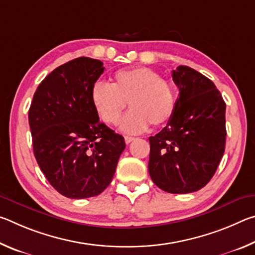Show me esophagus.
<instances>
[{
    "mask_svg": "<svg viewBox=\"0 0 255 255\" xmlns=\"http://www.w3.org/2000/svg\"><path fill=\"white\" fill-rule=\"evenodd\" d=\"M133 139H135V138L130 137V136H126V137H125V141H126V144H130Z\"/></svg>",
    "mask_w": 255,
    "mask_h": 255,
    "instance_id": "esophagus-1",
    "label": "esophagus"
}]
</instances>
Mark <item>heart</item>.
Masks as SVG:
<instances>
[{
  "label": "heart",
  "mask_w": 255,
  "mask_h": 255,
  "mask_svg": "<svg viewBox=\"0 0 255 255\" xmlns=\"http://www.w3.org/2000/svg\"><path fill=\"white\" fill-rule=\"evenodd\" d=\"M91 98L100 118L108 125H117L129 102L131 111L122 122V130L127 133L144 131L166 125L176 109V90L173 83L148 67L119 70L114 74V83L97 82Z\"/></svg>",
  "instance_id": "1"
}]
</instances>
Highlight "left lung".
I'll list each match as a JSON object with an SVG mask.
<instances>
[{"label": "left lung", "instance_id": "left-lung-1", "mask_svg": "<svg viewBox=\"0 0 255 255\" xmlns=\"http://www.w3.org/2000/svg\"><path fill=\"white\" fill-rule=\"evenodd\" d=\"M179 88L175 114L150 136L148 172L159 189L190 193L213 178L225 152L226 103L208 77L191 67L172 72Z\"/></svg>", "mask_w": 255, "mask_h": 255}]
</instances>
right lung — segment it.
<instances>
[{"instance_id":"1","label":"right lung","mask_w":255,"mask_h":255,"mask_svg":"<svg viewBox=\"0 0 255 255\" xmlns=\"http://www.w3.org/2000/svg\"><path fill=\"white\" fill-rule=\"evenodd\" d=\"M103 70L90 57L63 64L38 86L29 109L38 165L56 191L72 199L100 195L126 147L93 106L92 88Z\"/></svg>"}]
</instances>
